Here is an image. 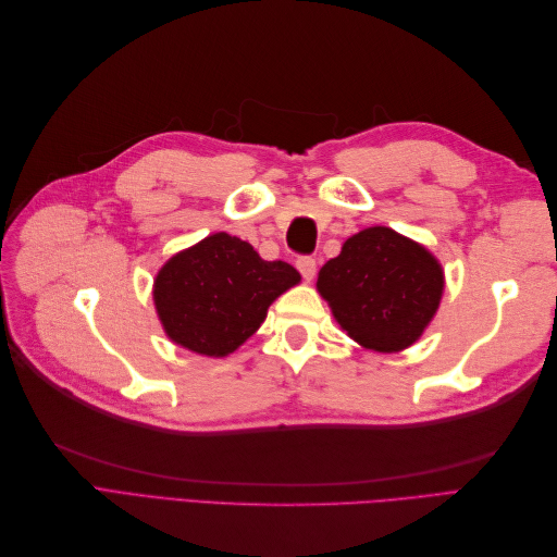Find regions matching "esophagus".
<instances>
[{"label":"esophagus","mask_w":557,"mask_h":557,"mask_svg":"<svg viewBox=\"0 0 557 557\" xmlns=\"http://www.w3.org/2000/svg\"><path fill=\"white\" fill-rule=\"evenodd\" d=\"M295 267L299 269V274L305 276L307 281L313 278V274H315V260H313L311 256H299V258L295 260Z\"/></svg>","instance_id":"esophagus-1"}]
</instances>
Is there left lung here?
I'll list each match as a JSON object with an SVG mask.
<instances>
[{
  "instance_id": "8db88e82",
  "label": "left lung",
  "mask_w": 557,
  "mask_h": 557,
  "mask_svg": "<svg viewBox=\"0 0 557 557\" xmlns=\"http://www.w3.org/2000/svg\"><path fill=\"white\" fill-rule=\"evenodd\" d=\"M318 293L364 348L411 346L440 309L444 272L430 252L391 227H367L318 272Z\"/></svg>"
}]
</instances>
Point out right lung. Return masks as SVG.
<instances>
[{"mask_svg": "<svg viewBox=\"0 0 557 557\" xmlns=\"http://www.w3.org/2000/svg\"><path fill=\"white\" fill-rule=\"evenodd\" d=\"M297 283L293 264L267 262L250 244L218 232L160 269L153 299L172 342L223 358L262 325L269 305Z\"/></svg>", "mask_w": 557, "mask_h": 557, "instance_id": "1", "label": "right lung"}]
</instances>
